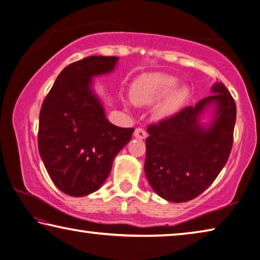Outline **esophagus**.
<instances>
[{
	"mask_svg": "<svg viewBox=\"0 0 260 260\" xmlns=\"http://www.w3.org/2000/svg\"><path fill=\"white\" fill-rule=\"evenodd\" d=\"M134 136L139 140H144L147 138V132L142 128H136L134 131Z\"/></svg>",
	"mask_w": 260,
	"mask_h": 260,
	"instance_id": "obj_1",
	"label": "esophagus"
}]
</instances>
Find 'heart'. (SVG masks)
<instances>
[{
  "instance_id": "obj_1",
  "label": "heart",
  "mask_w": 260,
  "mask_h": 260,
  "mask_svg": "<svg viewBox=\"0 0 260 260\" xmlns=\"http://www.w3.org/2000/svg\"><path fill=\"white\" fill-rule=\"evenodd\" d=\"M189 96L187 86L178 85V79L164 73H147L136 79L131 88V101L135 105H151L158 120H167L179 113Z\"/></svg>"
}]
</instances>
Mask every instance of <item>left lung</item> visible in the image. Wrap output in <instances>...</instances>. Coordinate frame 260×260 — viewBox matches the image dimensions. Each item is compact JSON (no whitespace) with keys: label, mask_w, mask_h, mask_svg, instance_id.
<instances>
[{"label":"left lung","mask_w":260,"mask_h":260,"mask_svg":"<svg viewBox=\"0 0 260 260\" xmlns=\"http://www.w3.org/2000/svg\"><path fill=\"white\" fill-rule=\"evenodd\" d=\"M195 107L148 127L144 172L158 196L182 203L208 189L228 160L236 105L221 82Z\"/></svg>","instance_id":"obj_1"}]
</instances>
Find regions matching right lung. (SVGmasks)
<instances>
[{
	"label": "right lung",
	"mask_w": 260,
	"mask_h": 260,
	"mask_svg": "<svg viewBox=\"0 0 260 260\" xmlns=\"http://www.w3.org/2000/svg\"><path fill=\"white\" fill-rule=\"evenodd\" d=\"M114 56H89L61 71L40 111L38 144L56 187L81 197L102 187L113 159L129 142L133 128L108 120L94 78L114 71Z\"/></svg>",
	"instance_id": "add662e5"
}]
</instances>
